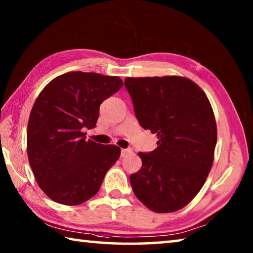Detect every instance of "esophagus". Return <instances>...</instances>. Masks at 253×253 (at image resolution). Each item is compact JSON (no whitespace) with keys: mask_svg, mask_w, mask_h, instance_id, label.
<instances>
[{"mask_svg":"<svg viewBox=\"0 0 253 253\" xmlns=\"http://www.w3.org/2000/svg\"><path fill=\"white\" fill-rule=\"evenodd\" d=\"M130 153H132V149L131 148H124V149H122V157L126 156V155H128V154H130Z\"/></svg>","mask_w":253,"mask_h":253,"instance_id":"1","label":"esophagus"}]
</instances>
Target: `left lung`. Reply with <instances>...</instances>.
<instances>
[{
	"label": "left lung",
	"instance_id": "left-lung-1",
	"mask_svg": "<svg viewBox=\"0 0 253 253\" xmlns=\"http://www.w3.org/2000/svg\"><path fill=\"white\" fill-rule=\"evenodd\" d=\"M125 87L144 129L157 135V148L138 153L143 165L130 175L135 195L157 213L185 207L212 168L216 123L207 95L179 76L126 78Z\"/></svg>",
	"mask_w": 253,
	"mask_h": 253
}]
</instances>
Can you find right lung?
Wrapping results in <instances>:
<instances>
[{
  "label": "right lung",
  "instance_id": "right-lung-1",
  "mask_svg": "<svg viewBox=\"0 0 253 253\" xmlns=\"http://www.w3.org/2000/svg\"><path fill=\"white\" fill-rule=\"evenodd\" d=\"M123 85L119 77L74 71L45 85L28 123L29 163L41 190L65 205H78L97 194L105 174L121 156L116 145L85 140L96 127L102 101Z\"/></svg>",
  "mask_w": 253,
  "mask_h": 253
}]
</instances>
